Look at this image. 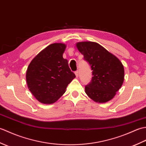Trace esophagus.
Returning <instances> with one entry per match:
<instances>
[{
    "label": "esophagus",
    "instance_id": "esophagus-1",
    "mask_svg": "<svg viewBox=\"0 0 146 146\" xmlns=\"http://www.w3.org/2000/svg\"><path fill=\"white\" fill-rule=\"evenodd\" d=\"M75 74L76 76V77H78V70L76 71L75 72Z\"/></svg>",
    "mask_w": 146,
    "mask_h": 146
}]
</instances>
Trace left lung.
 Instances as JSON below:
<instances>
[{
  "label": "left lung",
  "instance_id": "obj_1",
  "mask_svg": "<svg viewBox=\"0 0 146 146\" xmlns=\"http://www.w3.org/2000/svg\"><path fill=\"white\" fill-rule=\"evenodd\" d=\"M76 46L92 70L91 82L85 86L86 95L97 103L110 101L123 84L124 68L122 63L98 43L79 42Z\"/></svg>",
  "mask_w": 146,
  "mask_h": 146
}]
</instances>
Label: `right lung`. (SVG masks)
<instances>
[{
    "mask_svg": "<svg viewBox=\"0 0 146 146\" xmlns=\"http://www.w3.org/2000/svg\"><path fill=\"white\" fill-rule=\"evenodd\" d=\"M66 47L63 43L49 45L36 56L27 67V87L42 104L56 102L76 77L70 69L68 60L63 58Z\"/></svg>",
    "mask_w": 146,
    "mask_h": 146,
    "instance_id": "obj_1",
    "label": "right lung"
}]
</instances>
